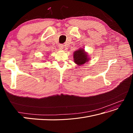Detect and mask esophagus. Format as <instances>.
I'll return each mask as SVG.
<instances>
[{
    "instance_id": "esophagus-1",
    "label": "esophagus",
    "mask_w": 133,
    "mask_h": 133,
    "mask_svg": "<svg viewBox=\"0 0 133 133\" xmlns=\"http://www.w3.org/2000/svg\"><path fill=\"white\" fill-rule=\"evenodd\" d=\"M59 48L60 49H63L64 48V45H63V44H60V45H59Z\"/></svg>"
}]
</instances>
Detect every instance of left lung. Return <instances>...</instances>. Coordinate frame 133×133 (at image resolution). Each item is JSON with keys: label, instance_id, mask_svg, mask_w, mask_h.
I'll return each mask as SVG.
<instances>
[{"label": "left lung", "instance_id": "8db88e82", "mask_svg": "<svg viewBox=\"0 0 133 133\" xmlns=\"http://www.w3.org/2000/svg\"><path fill=\"white\" fill-rule=\"evenodd\" d=\"M74 62L78 66H82L83 64L89 61V55L84 49V48H79L73 53Z\"/></svg>", "mask_w": 133, "mask_h": 133}]
</instances>
